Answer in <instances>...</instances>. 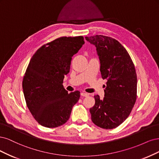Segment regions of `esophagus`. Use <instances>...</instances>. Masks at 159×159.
Listing matches in <instances>:
<instances>
[{
    "instance_id": "obj_1",
    "label": "esophagus",
    "mask_w": 159,
    "mask_h": 159,
    "mask_svg": "<svg viewBox=\"0 0 159 159\" xmlns=\"http://www.w3.org/2000/svg\"><path fill=\"white\" fill-rule=\"evenodd\" d=\"M80 95H81L82 96L86 97V96H89V94H88V93H80Z\"/></svg>"
}]
</instances>
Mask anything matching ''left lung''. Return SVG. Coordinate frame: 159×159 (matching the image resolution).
Masks as SVG:
<instances>
[{"label": "left lung", "mask_w": 159, "mask_h": 159, "mask_svg": "<svg viewBox=\"0 0 159 159\" xmlns=\"http://www.w3.org/2000/svg\"><path fill=\"white\" fill-rule=\"evenodd\" d=\"M85 39L96 47L102 78L107 80L104 98L94 96L95 104L90 109L91 120L103 129H114L127 118L135 103V66L127 50L117 40L102 35Z\"/></svg>", "instance_id": "8db88e82"}]
</instances>
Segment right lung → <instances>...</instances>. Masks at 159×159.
Wrapping results in <instances>:
<instances>
[{
    "label": "right lung",
    "mask_w": 159,
    "mask_h": 159,
    "mask_svg": "<svg viewBox=\"0 0 159 159\" xmlns=\"http://www.w3.org/2000/svg\"><path fill=\"white\" fill-rule=\"evenodd\" d=\"M84 43L83 36L63 37L43 45L30 61L22 81L29 110L39 124L53 128L67 121L80 92L68 94L63 85L71 59Z\"/></svg>",
    "instance_id": "add662e5"
}]
</instances>
